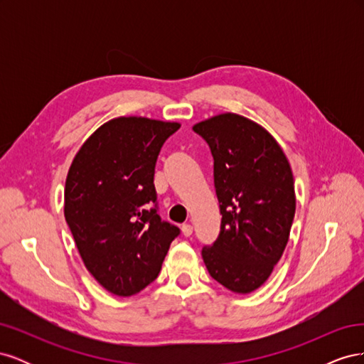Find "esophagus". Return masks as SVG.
Listing matches in <instances>:
<instances>
[{"label":"esophagus","mask_w":364,"mask_h":364,"mask_svg":"<svg viewBox=\"0 0 364 364\" xmlns=\"http://www.w3.org/2000/svg\"><path fill=\"white\" fill-rule=\"evenodd\" d=\"M182 234H183V237H190L193 234V226L188 223L182 225Z\"/></svg>","instance_id":"obj_1"}]
</instances>
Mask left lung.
Wrapping results in <instances>:
<instances>
[{
    "label": "left lung",
    "mask_w": 364,
    "mask_h": 364,
    "mask_svg": "<svg viewBox=\"0 0 364 364\" xmlns=\"http://www.w3.org/2000/svg\"><path fill=\"white\" fill-rule=\"evenodd\" d=\"M211 150L222 225L203 246L211 277L235 293L267 281L287 246L296 211L290 164L278 142L253 121L222 114L193 127Z\"/></svg>",
    "instance_id": "1"
}]
</instances>
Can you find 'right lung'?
<instances>
[{
  "label": "right lung",
  "mask_w": 364,
  "mask_h": 364,
  "mask_svg": "<svg viewBox=\"0 0 364 364\" xmlns=\"http://www.w3.org/2000/svg\"><path fill=\"white\" fill-rule=\"evenodd\" d=\"M181 124L119 117L97 129L77 153L65 183V220L86 269L117 296L158 278L181 229L158 214L155 167Z\"/></svg>",
  "instance_id": "add662e5"
}]
</instances>
